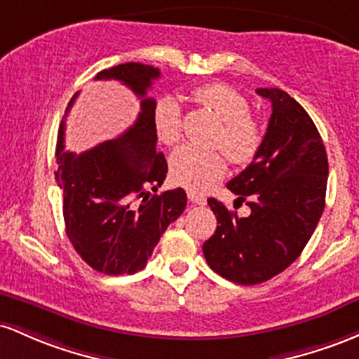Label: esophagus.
I'll use <instances>...</instances> for the list:
<instances>
[{"mask_svg":"<svg viewBox=\"0 0 359 359\" xmlns=\"http://www.w3.org/2000/svg\"><path fill=\"white\" fill-rule=\"evenodd\" d=\"M188 200L191 201V203H195V205H205L207 203V200H205V196L203 195H200V193H196V191H188Z\"/></svg>","mask_w":359,"mask_h":359,"instance_id":"esophagus-1","label":"esophagus"}]
</instances>
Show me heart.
Listing matches in <instances>:
<instances>
[{
    "mask_svg": "<svg viewBox=\"0 0 359 359\" xmlns=\"http://www.w3.org/2000/svg\"><path fill=\"white\" fill-rule=\"evenodd\" d=\"M195 98L210 108L220 120L215 144L233 164H249L263 144V128L249 115V102L236 88L225 83H208L193 91ZM152 128L164 146H175L183 134V114L172 96H161L152 108ZM225 158L219 151L183 146L169 159V176L180 187L203 191L225 175Z\"/></svg>",
    "mask_w": 359,
    "mask_h": 359,
    "instance_id": "1",
    "label": "heart"
}]
</instances>
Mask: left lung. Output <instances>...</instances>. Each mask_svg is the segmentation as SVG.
I'll return each instance as SVG.
<instances>
[{"label": "left lung", "mask_w": 359, "mask_h": 359, "mask_svg": "<svg viewBox=\"0 0 359 359\" xmlns=\"http://www.w3.org/2000/svg\"><path fill=\"white\" fill-rule=\"evenodd\" d=\"M271 102L259 152L227 188L248 201L237 217L208 198L217 231L203 244L208 266L225 280L257 285L287 269L309 243L325 207L329 163L322 137L307 111L288 93L257 88Z\"/></svg>", "instance_id": "obj_1"}]
</instances>
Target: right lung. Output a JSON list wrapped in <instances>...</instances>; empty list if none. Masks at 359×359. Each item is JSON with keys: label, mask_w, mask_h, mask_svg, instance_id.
Returning a JSON list of instances; mask_svg holds the SVG:
<instances>
[{"label": "right lung", "mask_w": 359, "mask_h": 359, "mask_svg": "<svg viewBox=\"0 0 359 359\" xmlns=\"http://www.w3.org/2000/svg\"><path fill=\"white\" fill-rule=\"evenodd\" d=\"M159 74L158 67L140 62L118 64L96 74L95 79L123 83L140 98L135 123L116 139L76 154L64 151V122L59 128L55 181L64 191L67 237L84 263L104 275L140 271L168 225L187 207L183 188L161 195L149 191H158L168 175L152 128L156 100L146 96Z\"/></svg>", "instance_id": "1"}]
</instances>
